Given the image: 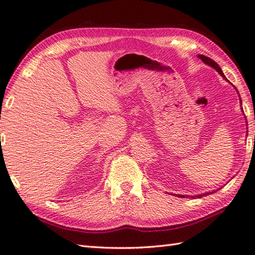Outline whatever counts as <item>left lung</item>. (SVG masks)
Masks as SVG:
<instances>
[{
    "mask_svg": "<svg viewBox=\"0 0 255 255\" xmlns=\"http://www.w3.org/2000/svg\"><path fill=\"white\" fill-rule=\"evenodd\" d=\"M198 58H200L203 62H205L206 64H208V66H211L212 68H214L215 70H216L217 72H219L222 77L225 78L223 71L221 70L220 66H219V64H217V63L214 61V60H212L211 58H208V57H205V55H203V54H200V55H198ZM235 89H237V88H235ZM207 194H210V193H205V194H203V195H197V196H192V197H193V198H195V197L201 198L202 196H206ZM177 196H179V197H183V198H185V197H188V196H186V195H177Z\"/></svg>",
    "mask_w": 255,
    "mask_h": 255,
    "instance_id": "obj_1",
    "label": "left lung"
}]
</instances>
